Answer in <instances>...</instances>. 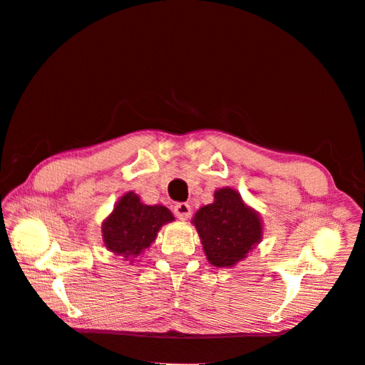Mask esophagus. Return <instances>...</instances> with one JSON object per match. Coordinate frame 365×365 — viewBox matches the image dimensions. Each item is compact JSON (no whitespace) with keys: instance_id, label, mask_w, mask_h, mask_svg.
Returning <instances> with one entry per match:
<instances>
[{"instance_id":"34e87169","label":"esophagus","mask_w":365,"mask_h":365,"mask_svg":"<svg viewBox=\"0 0 365 365\" xmlns=\"http://www.w3.org/2000/svg\"><path fill=\"white\" fill-rule=\"evenodd\" d=\"M173 212H175V216L180 219V221H187V219L192 216V206L188 203H177L173 206Z\"/></svg>"}]
</instances>
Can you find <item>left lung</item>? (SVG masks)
<instances>
[{"label": "left lung", "mask_w": 365, "mask_h": 365, "mask_svg": "<svg viewBox=\"0 0 365 365\" xmlns=\"http://www.w3.org/2000/svg\"><path fill=\"white\" fill-rule=\"evenodd\" d=\"M206 259L216 268H232L263 239L259 212L230 187L214 192L211 205L201 206L192 219Z\"/></svg>", "instance_id": "left-lung-1"}]
</instances>
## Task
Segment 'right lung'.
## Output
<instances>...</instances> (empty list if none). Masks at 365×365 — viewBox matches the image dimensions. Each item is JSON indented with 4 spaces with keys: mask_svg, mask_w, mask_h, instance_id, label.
Wrapping results in <instances>:
<instances>
[{
    "mask_svg": "<svg viewBox=\"0 0 365 365\" xmlns=\"http://www.w3.org/2000/svg\"><path fill=\"white\" fill-rule=\"evenodd\" d=\"M175 221L169 207L144 205L140 195H121L102 222V240L108 252L133 263L158 237L162 225Z\"/></svg>",
    "mask_w": 365,
    "mask_h": 365,
    "instance_id": "obj_1",
    "label": "right lung"
}]
</instances>
